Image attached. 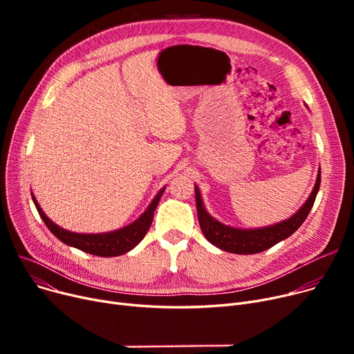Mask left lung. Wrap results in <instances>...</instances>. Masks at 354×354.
I'll return each mask as SVG.
<instances>
[{
    "instance_id": "left-lung-1",
    "label": "left lung",
    "mask_w": 354,
    "mask_h": 354,
    "mask_svg": "<svg viewBox=\"0 0 354 354\" xmlns=\"http://www.w3.org/2000/svg\"><path fill=\"white\" fill-rule=\"evenodd\" d=\"M320 174L322 172L319 171L317 180H315V185L308 199L292 216L278 222V224L264 227V228H255V230H239V228H232V227L221 224L219 221H216L207 212L205 207H203L199 188L195 187L196 211H198V221H199L201 231L212 245L224 250L227 252L257 254V252L266 251L272 245L280 243V241L292 235L301 227L308 212L311 211L315 196H317V192L320 188V180H322Z\"/></svg>"
}]
</instances>
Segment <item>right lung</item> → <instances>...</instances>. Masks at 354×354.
<instances>
[{
  "label": "right lung",
  "mask_w": 354,
  "mask_h": 354,
  "mask_svg": "<svg viewBox=\"0 0 354 354\" xmlns=\"http://www.w3.org/2000/svg\"><path fill=\"white\" fill-rule=\"evenodd\" d=\"M163 191L165 188H162L158 192V195L151 202V205H149L147 209L135 222H132V224L124 228L111 231V232H104V234H77V232L63 230L59 225H55L54 222L43 212L39 202L35 201L32 194H31V198L47 228L57 236L62 243L97 257H118L129 252L130 250H133L145 238L146 232L152 225L153 212L162 198Z\"/></svg>",
  "instance_id": "obj_1"
}]
</instances>
